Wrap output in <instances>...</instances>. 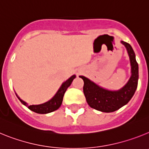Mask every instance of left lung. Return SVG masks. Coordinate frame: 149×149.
<instances>
[{"label":"left lung","mask_w":149,"mask_h":149,"mask_svg":"<svg viewBox=\"0 0 149 149\" xmlns=\"http://www.w3.org/2000/svg\"><path fill=\"white\" fill-rule=\"evenodd\" d=\"M125 46L131 65V76L127 84L119 90L104 89L87 77L80 76L84 82V93L88 104L92 108L104 113H111L127 104L135 93L139 78V67L135 53L131 45L122 41Z\"/></svg>","instance_id":"obj_1"}]
</instances>
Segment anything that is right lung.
<instances>
[{"instance_id": "right-lung-1", "label": "right lung", "mask_w": 149, "mask_h": 149, "mask_svg": "<svg viewBox=\"0 0 149 149\" xmlns=\"http://www.w3.org/2000/svg\"><path fill=\"white\" fill-rule=\"evenodd\" d=\"M75 75H72V77H69L66 81H65V82L62 84V86H60L59 90L57 91V93L55 94V95L54 96L53 98H51V100H49L48 101H47V102H45V103L41 104L38 105H28L26 103L25 101H24L23 100L21 99V98L17 95V94L16 96L18 97L19 101H20L24 105L27 106L30 110L35 112L36 113L46 114L48 113H51V112L57 110V109L61 106L62 102H63V96H64L65 91L68 89V86L72 84V81H73V80L75 78Z\"/></svg>"}]
</instances>
